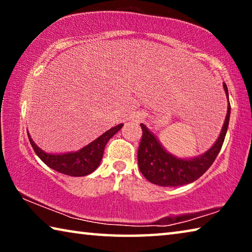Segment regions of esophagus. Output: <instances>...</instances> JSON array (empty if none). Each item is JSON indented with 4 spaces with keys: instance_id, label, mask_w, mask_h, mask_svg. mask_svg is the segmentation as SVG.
Masks as SVG:
<instances>
[{
    "instance_id": "esophagus-1",
    "label": "esophagus",
    "mask_w": 252,
    "mask_h": 252,
    "mask_svg": "<svg viewBox=\"0 0 252 252\" xmlns=\"http://www.w3.org/2000/svg\"><path fill=\"white\" fill-rule=\"evenodd\" d=\"M135 119H136V121H141L143 119V116L141 113H139V114H136V116H135Z\"/></svg>"
}]
</instances>
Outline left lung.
I'll list each match as a JSON object with an SVG mask.
<instances>
[{"label": "left lung", "instance_id": "8db88e82", "mask_svg": "<svg viewBox=\"0 0 252 252\" xmlns=\"http://www.w3.org/2000/svg\"><path fill=\"white\" fill-rule=\"evenodd\" d=\"M228 99V111L222 130L215 144L201 156L181 159L171 155L162 147L159 140L148 127L141 123L142 139L138 150V163L141 173L148 181L161 187H179L197 180L211 167L222 147L230 119V102L228 88L223 83Z\"/></svg>", "mask_w": 252, "mask_h": 252}]
</instances>
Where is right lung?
Here are the masks:
<instances>
[{
	"mask_svg": "<svg viewBox=\"0 0 252 252\" xmlns=\"http://www.w3.org/2000/svg\"><path fill=\"white\" fill-rule=\"evenodd\" d=\"M122 126L123 125L121 123V125L111 127L110 130L104 132L103 134L95 139L94 141H92L91 143H89L88 146L80 149L79 151L60 153V155L46 153L34 143L30 133H28V135L30 143H31L33 150L35 151L36 156L39 157L48 167L60 173L66 174V176L83 177L92 173L97 167H99L102 157H103L106 143H108L109 140L112 138Z\"/></svg>",
	"mask_w": 252,
	"mask_h": 252,
	"instance_id": "1",
	"label": "right lung"
}]
</instances>
